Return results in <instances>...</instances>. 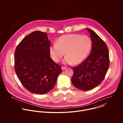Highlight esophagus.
Segmentation results:
<instances>
[{"instance_id":"34e87169","label":"esophagus","mask_w":123,"mask_h":123,"mask_svg":"<svg viewBox=\"0 0 123 123\" xmlns=\"http://www.w3.org/2000/svg\"><path fill=\"white\" fill-rule=\"evenodd\" d=\"M61 68H62V69L63 70V71H64L65 69H66V67H64V66H62V67H61Z\"/></svg>"}]
</instances>
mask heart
I'll list each match as a JSON object with an SVG mask.
<instances>
[{
    "instance_id": "heart-1",
    "label": "heart",
    "mask_w": 123,
    "mask_h": 123,
    "mask_svg": "<svg viewBox=\"0 0 123 123\" xmlns=\"http://www.w3.org/2000/svg\"><path fill=\"white\" fill-rule=\"evenodd\" d=\"M92 42L91 38L86 35L68 34L60 37L56 43L49 47L50 56L55 62H59L64 55L65 64L77 65L81 64L88 56Z\"/></svg>"
}]
</instances>
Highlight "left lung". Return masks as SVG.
I'll list each match as a JSON object with an SVG mask.
<instances>
[{
  "label": "left lung",
  "instance_id": "left-lung-1",
  "mask_svg": "<svg viewBox=\"0 0 123 123\" xmlns=\"http://www.w3.org/2000/svg\"><path fill=\"white\" fill-rule=\"evenodd\" d=\"M90 34L92 48L90 55L80 65L73 68L72 82L76 88L90 91L104 80L110 66L109 52L103 40L92 30L86 28Z\"/></svg>",
  "mask_w": 123,
  "mask_h": 123
}]
</instances>
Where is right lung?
<instances>
[{
  "label": "right lung",
  "mask_w": 123,
  "mask_h": 123,
  "mask_svg": "<svg viewBox=\"0 0 123 123\" xmlns=\"http://www.w3.org/2000/svg\"><path fill=\"white\" fill-rule=\"evenodd\" d=\"M46 32L33 31L24 37L14 53V69L20 82L30 92L44 94L55 86L62 72L50 57Z\"/></svg>",
  "instance_id": "obj_1"
}]
</instances>
